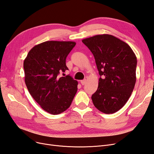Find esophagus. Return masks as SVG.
<instances>
[{"label":"esophagus","mask_w":154,"mask_h":154,"mask_svg":"<svg viewBox=\"0 0 154 154\" xmlns=\"http://www.w3.org/2000/svg\"><path fill=\"white\" fill-rule=\"evenodd\" d=\"M86 82H87V80H86L85 79V80H81V81H80V83H82V85H84L85 84V83H86Z\"/></svg>","instance_id":"1"}]
</instances>
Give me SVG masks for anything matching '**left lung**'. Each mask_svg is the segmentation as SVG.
I'll list each match as a JSON object with an SVG mask.
<instances>
[{
    "mask_svg": "<svg viewBox=\"0 0 154 154\" xmlns=\"http://www.w3.org/2000/svg\"><path fill=\"white\" fill-rule=\"evenodd\" d=\"M82 42L94 55L100 75L91 97L93 104L105 114L115 113L127 103L136 84V54L127 43L110 35H96Z\"/></svg>",
    "mask_w": 154,
    "mask_h": 154,
    "instance_id": "left-lung-1",
    "label": "left lung"
}]
</instances>
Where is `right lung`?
Wrapping results in <instances>:
<instances>
[{
    "mask_svg": "<svg viewBox=\"0 0 154 154\" xmlns=\"http://www.w3.org/2000/svg\"><path fill=\"white\" fill-rule=\"evenodd\" d=\"M74 42L47 41L34 46L24 62L25 83L30 94L45 111L53 115L66 110L78 90V82L69 75L66 58Z\"/></svg>",
    "mask_w": 154,
    "mask_h": 154,
    "instance_id": "right-lung-1",
    "label": "right lung"
}]
</instances>
